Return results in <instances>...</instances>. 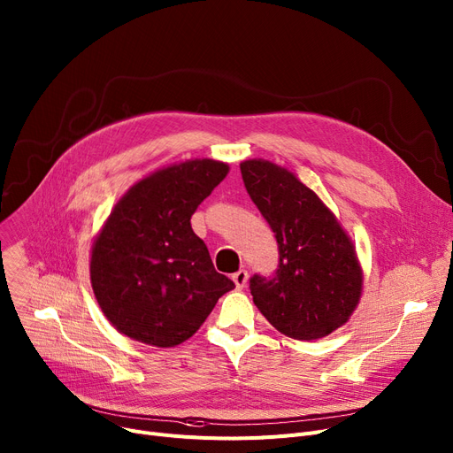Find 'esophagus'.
Segmentation results:
<instances>
[{
  "instance_id": "esophagus-1",
  "label": "esophagus",
  "mask_w": 453,
  "mask_h": 453,
  "mask_svg": "<svg viewBox=\"0 0 453 453\" xmlns=\"http://www.w3.org/2000/svg\"><path fill=\"white\" fill-rule=\"evenodd\" d=\"M232 280H234V283H235V287L237 288H243V287H247V281H249V273L247 271H237L235 274H232Z\"/></svg>"
}]
</instances>
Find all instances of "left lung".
<instances>
[{
	"mask_svg": "<svg viewBox=\"0 0 453 453\" xmlns=\"http://www.w3.org/2000/svg\"><path fill=\"white\" fill-rule=\"evenodd\" d=\"M239 168L280 250L271 280L250 278L256 307L288 338L331 334L348 324L362 298L364 271L349 234L296 173L265 158H249Z\"/></svg>",
	"mask_w": 453,
	"mask_h": 453,
	"instance_id": "obj_1",
	"label": "left lung"
}]
</instances>
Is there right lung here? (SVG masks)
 <instances>
[{"instance_id":"add662e5","label":"right lung","mask_w":453,"mask_h":453,"mask_svg":"<svg viewBox=\"0 0 453 453\" xmlns=\"http://www.w3.org/2000/svg\"><path fill=\"white\" fill-rule=\"evenodd\" d=\"M228 170L214 158L158 168L113 206L93 242L89 274L104 316L120 334L175 348L234 288L190 223Z\"/></svg>"}]
</instances>
